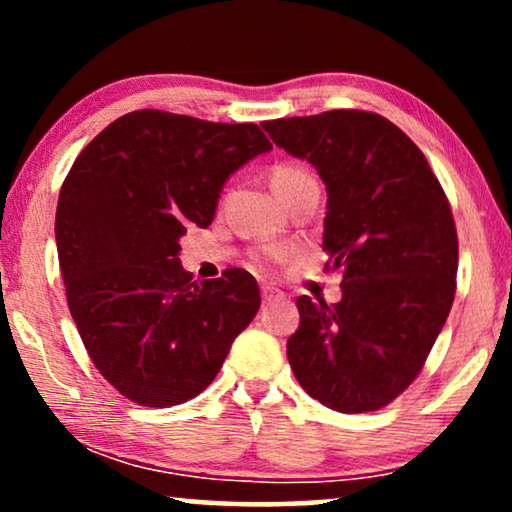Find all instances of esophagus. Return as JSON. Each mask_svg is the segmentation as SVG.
<instances>
[{"mask_svg":"<svg viewBox=\"0 0 512 512\" xmlns=\"http://www.w3.org/2000/svg\"><path fill=\"white\" fill-rule=\"evenodd\" d=\"M261 296H263V303L268 305V303H272V300H282L284 293L277 291V289H272V286H263Z\"/></svg>","mask_w":512,"mask_h":512,"instance_id":"obj_1","label":"esophagus"}]
</instances>
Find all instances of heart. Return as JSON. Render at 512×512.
Listing matches in <instances>:
<instances>
[{
  "label": "heart",
  "mask_w": 512,
  "mask_h": 512,
  "mask_svg": "<svg viewBox=\"0 0 512 512\" xmlns=\"http://www.w3.org/2000/svg\"><path fill=\"white\" fill-rule=\"evenodd\" d=\"M312 181H314L312 174L298 165H279L270 174V186L282 205H286V200H291L293 195L300 191V188L312 184ZM268 256L270 258H286L289 256V249H279V247L270 249Z\"/></svg>",
  "instance_id": "b5f03b06"
}]
</instances>
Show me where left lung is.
I'll return each instance as SVG.
<instances>
[{
	"instance_id": "left-lung-1",
	"label": "left lung",
	"mask_w": 512,
	"mask_h": 512,
	"mask_svg": "<svg viewBox=\"0 0 512 512\" xmlns=\"http://www.w3.org/2000/svg\"><path fill=\"white\" fill-rule=\"evenodd\" d=\"M263 130L326 184L324 251L342 270L340 303L296 300L293 375L326 408L380 410L419 375L450 314L459 261L450 202L415 142L377 114L335 109Z\"/></svg>"
}]
</instances>
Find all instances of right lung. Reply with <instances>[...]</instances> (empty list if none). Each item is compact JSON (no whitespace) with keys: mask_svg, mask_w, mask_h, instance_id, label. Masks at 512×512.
<instances>
[{"mask_svg":"<svg viewBox=\"0 0 512 512\" xmlns=\"http://www.w3.org/2000/svg\"><path fill=\"white\" fill-rule=\"evenodd\" d=\"M270 149L254 123L142 109L74 160L55 212L67 305L95 368L132 403L198 396L256 317V279L233 268L193 282L179 240L207 228L230 174Z\"/></svg>","mask_w":512,"mask_h":512,"instance_id":"obj_1","label":"right lung"}]
</instances>
